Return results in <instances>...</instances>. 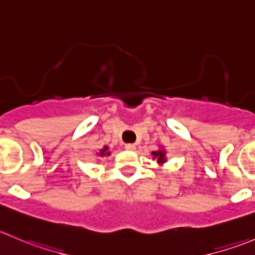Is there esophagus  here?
Here are the masks:
<instances>
[{
	"label": "esophagus",
	"instance_id": "34e87169",
	"mask_svg": "<svg viewBox=\"0 0 255 255\" xmlns=\"http://www.w3.org/2000/svg\"><path fill=\"white\" fill-rule=\"evenodd\" d=\"M125 148L127 150H134L135 149V145L133 144V143H127V144L125 145Z\"/></svg>",
	"mask_w": 255,
	"mask_h": 255
}]
</instances>
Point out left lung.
<instances>
[{"label": "left lung", "instance_id": "left-lung-1", "mask_svg": "<svg viewBox=\"0 0 255 255\" xmlns=\"http://www.w3.org/2000/svg\"><path fill=\"white\" fill-rule=\"evenodd\" d=\"M152 154H153V159H157L158 164H164V163L167 162V157H165L167 152H165V149L163 148V145H159V149L152 152Z\"/></svg>", "mask_w": 255, "mask_h": 255}]
</instances>
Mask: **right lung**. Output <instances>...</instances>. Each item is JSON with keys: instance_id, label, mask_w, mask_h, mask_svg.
I'll use <instances>...</instances> for the list:
<instances>
[{"instance_id": "obj_1", "label": "right lung", "mask_w": 255, "mask_h": 255, "mask_svg": "<svg viewBox=\"0 0 255 255\" xmlns=\"http://www.w3.org/2000/svg\"><path fill=\"white\" fill-rule=\"evenodd\" d=\"M97 154L101 155V157H103V155H110L111 152H108V147H107V145H105L102 149H100V152H98Z\"/></svg>"}]
</instances>
